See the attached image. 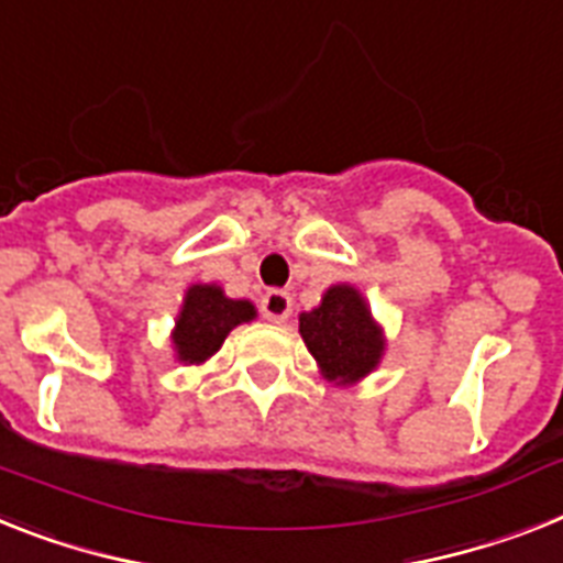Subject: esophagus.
I'll use <instances>...</instances> for the list:
<instances>
[{"label": "esophagus", "instance_id": "obj_1", "mask_svg": "<svg viewBox=\"0 0 563 563\" xmlns=\"http://www.w3.org/2000/svg\"><path fill=\"white\" fill-rule=\"evenodd\" d=\"M260 311H263V318L272 320V323H283V320L291 314V295L283 289L266 291L263 300H260Z\"/></svg>", "mask_w": 563, "mask_h": 563}]
</instances>
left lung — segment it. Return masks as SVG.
I'll use <instances>...</instances> for the list:
<instances>
[{
	"label": "left lung",
	"instance_id": "8db88e82",
	"mask_svg": "<svg viewBox=\"0 0 563 563\" xmlns=\"http://www.w3.org/2000/svg\"><path fill=\"white\" fill-rule=\"evenodd\" d=\"M300 334L325 377L340 384L369 375L384 352L380 329L352 286H332L318 309L303 311Z\"/></svg>",
	"mask_w": 563,
	"mask_h": 563
}]
</instances>
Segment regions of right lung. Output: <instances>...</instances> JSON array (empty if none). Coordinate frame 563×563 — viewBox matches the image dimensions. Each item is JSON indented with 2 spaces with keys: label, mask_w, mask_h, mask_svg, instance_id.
Instances as JSON below:
<instances>
[{
  "label": "right lung",
  "mask_w": 563,
  "mask_h": 563,
  "mask_svg": "<svg viewBox=\"0 0 563 563\" xmlns=\"http://www.w3.org/2000/svg\"><path fill=\"white\" fill-rule=\"evenodd\" d=\"M254 318L249 300H229L217 286H191L174 329L179 361L202 363L223 346L234 325Z\"/></svg>",
  "instance_id": "obj_1"
}]
</instances>
